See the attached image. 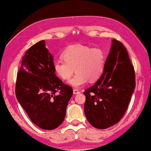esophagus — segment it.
I'll return each mask as SVG.
<instances>
[{"mask_svg": "<svg viewBox=\"0 0 151 151\" xmlns=\"http://www.w3.org/2000/svg\"><path fill=\"white\" fill-rule=\"evenodd\" d=\"M73 94H79L80 92V90H78V89H73Z\"/></svg>", "mask_w": 151, "mask_h": 151, "instance_id": "esophagus-1", "label": "esophagus"}]
</instances>
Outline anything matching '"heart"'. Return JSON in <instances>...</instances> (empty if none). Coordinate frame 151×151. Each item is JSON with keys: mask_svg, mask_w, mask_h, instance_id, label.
<instances>
[{"mask_svg": "<svg viewBox=\"0 0 151 151\" xmlns=\"http://www.w3.org/2000/svg\"><path fill=\"white\" fill-rule=\"evenodd\" d=\"M63 59L53 63V69L58 76L63 80H69L75 88L82 86L89 80L94 82L103 73L105 63V55L101 48H91L83 45H71L61 53Z\"/></svg>", "mask_w": 151, "mask_h": 151, "instance_id": "b5f03b06", "label": "heart"}]
</instances>
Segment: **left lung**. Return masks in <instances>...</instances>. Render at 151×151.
I'll list each match as a JSON object with an SVG mask.
<instances>
[{
  "label": "left lung",
  "mask_w": 151,
  "mask_h": 151,
  "mask_svg": "<svg viewBox=\"0 0 151 151\" xmlns=\"http://www.w3.org/2000/svg\"><path fill=\"white\" fill-rule=\"evenodd\" d=\"M103 75L85 90L84 113L92 126L108 128L124 115L136 86L135 71L123 44L112 40Z\"/></svg>",
  "instance_id": "left-lung-1"
}]
</instances>
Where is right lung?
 <instances>
[{
	"label": "right lung",
	"mask_w": 151,
	"mask_h": 151,
	"mask_svg": "<svg viewBox=\"0 0 151 151\" xmlns=\"http://www.w3.org/2000/svg\"><path fill=\"white\" fill-rule=\"evenodd\" d=\"M15 95L31 121L40 128L50 130L64 121L73 89L57 77L45 40L32 46L23 57Z\"/></svg>",
	"instance_id": "right-lung-1"
}]
</instances>
